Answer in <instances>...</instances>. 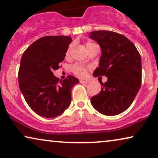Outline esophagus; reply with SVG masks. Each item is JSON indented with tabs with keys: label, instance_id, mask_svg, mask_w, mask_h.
I'll return each mask as SVG.
<instances>
[{
	"label": "esophagus",
	"instance_id": "obj_1",
	"mask_svg": "<svg viewBox=\"0 0 158 158\" xmlns=\"http://www.w3.org/2000/svg\"><path fill=\"white\" fill-rule=\"evenodd\" d=\"M88 82H89V81H85V80H80V83H82V84H86V83H88Z\"/></svg>",
	"mask_w": 158,
	"mask_h": 158
}]
</instances>
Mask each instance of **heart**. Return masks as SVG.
<instances>
[{
  "mask_svg": "<svg viewBox=\"0 0 158 158\" xmlns=\"http://www.w3.org/2000/svg\"><path fill=\"white\" fill-rule=\"evenodd\" d=\"M97 44H95L94 42H88L85 44V47L87 49V50L90 49L92 47H94V46H96ZM70 47L68 49L66 52V57H68L70 55ZM72 71L73 72L74 74H75L78 77H85L86 75H87V68H85V67L81 65V64H75L72 67Z\"/></svg>",
  "mask_w": 158,
  "mask_h": 158,
  "instance_id": "obj_1",
  "label": "heart"
}]
</instances>
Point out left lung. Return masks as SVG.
<instances>
[{"mask_svg": "<svg viewBox=\"0 0 158 158\" xmlns=\"http://www.w3.org/2000/svg\"><path fill=\"white\" fill-rule=\"evenodd\" d=\"M88 36L101 49L99 66L93 75L108 78L106 83L101 82V90L90 103L103 115H118L130 106L141 86V56L135 44L122 34L102 30Z\"/></svg>", "mask_w": 158, "mask_h": 158, "instance_id": "obj_1", "label": "left lung"}]
</instances>
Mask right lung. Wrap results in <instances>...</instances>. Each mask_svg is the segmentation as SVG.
Listing matches in <instances>:
<instances>
[{"instance_id":"right-lung-1","label":"right lung","mask_w":158,"mask_h":158,"mask_svg":"<svg viewBox=\"0 0 158 158\" xmlns=\"http://www.w3.org/2000/svg\"><path fill=\"white\" fill-rule=\"evenodd\" d=\"M71 42L68 36H44L32 43L21 57L19 88L29 107L43 117L55 118L63 113L70 105L73 85L79 83L73 75L60 80L53 74Z\"/></svg>"}]
</instances>
